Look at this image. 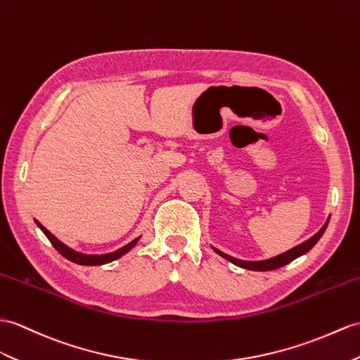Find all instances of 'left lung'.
I'll return each instance as SVG.
<instances>
[{"label":"left lung","mask_w":360,"mask_h":360,"mask_svg":"<svg viewBox=\"0 0 360 360\" xmlns=\"http://www.w3.org/2000/svg\"><path fill=\"white\" fill-rule=\"evenodd\" d=\"M328 221H330V217L327 218V221L323 223V226L321 227V229L311 236V238H309V240L301 243V244H297V246H295V248H292L290 250H287V252L281 253V255H276V257H274V258H267V259H259V261L240 259V258H235V257L227 255V253L221 252L220 249H217V248H214V246H210V248H212V249L218 253V255L223 257V258L227 259V261H231L232 264L238 266V267H241V269L255 270V271H269V270H275V269L283 267V266L288 264V262H292L293 259L305 255V253L309 252V250L314 246V244H316V243L321 240V236L323 235V232H326V229H327Z\"/></svg>","instance_id":"1"}]
</instances>
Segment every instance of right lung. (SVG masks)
Wrapping results in <instances>:
<instances>
[{"instance_id": "add662e5", "label": "right lung", "mask_w": 360, "mask_h": 360, "mask_svg": "<svg viewBox=\"0 0 360 360\" xmlns=\"http://www.w3.org/2000/svg\"><path fill=\"white\" fill-rule=\"evenodd\" d=\"M34 223H37V226L39 227V229L44 232V235L47 236V238L50 240V243L53 244V248L63 255L64 258H67L68 261L72 262H76V264H81V266H102V264H108V262H112L116 261L119 258H122L124 255H127V253L129 250H133L136 246L139 240L142 238V236H137V238H134L131 243H128L127 246L120 248L114 252H110V253H82V252H77L72 248H68L67 244H64L60 240H58L56 236L51 233L50 231H47L46 227H44L38 220H34Z\"/></svg>"}]
</instances>
